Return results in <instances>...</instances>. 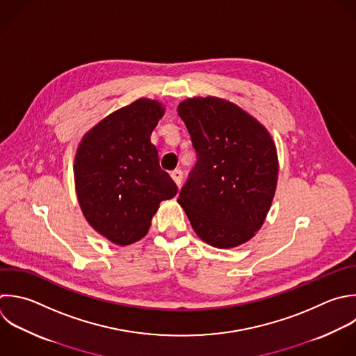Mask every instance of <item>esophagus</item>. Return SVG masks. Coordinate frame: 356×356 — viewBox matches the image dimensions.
Segmentation results:
<instances>
[{"label":"esophagus","mask_w":356,"mask_h":356,"mask_svg":"<svg viewBox=\"0 0 356 356\" xmlns=\"http://www.w3.org/2000/svg\"><path fill=\"white\" fill-rule=\"evenodd\" d=\"M171 178L174 179V182H175L177 186L179 188L181 184H182V171H181V170H174V171L171 172Z\"/></svg>","instance_id":"obj_1"}]
</instances>
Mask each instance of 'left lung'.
<instances>
[{
    "mask_svg": "<svg viewBox=\"0 0 356 356\" xmlns=\"http://www.w3.org/2000/svg\"><path fill=\"white\" fill-rule=\"evenodd\" d=\"M178 115L197 157L178 203L206 243H245L264 222L277 186L270 134L236 104L211 96L184 100Z\"/></svg>",
    "mask_w": 356,
    "mask_h": 356,
    "instance_id": "left-lung-1",
    "label": "left lung"
}]
</instances>
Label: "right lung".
<instances>
[{
    "label": "right lung",
    "instance_id": "obj_1",
    "mask_svg": "<svg viewBox=\"0 0 356 356\" xmlns=\"http://www.w3.org/2000/svg\"><path fill=\"white\" fill-rule=\"evenodd\" d=\"M163 115L161 103L139 99L102 120L78 146L74 175L82 213L113 243L142 239L160 202L178 192L150 142Z\"/></svg>",
    "mask_w": 356,
    "mask_h": 356
}]
</instances>
